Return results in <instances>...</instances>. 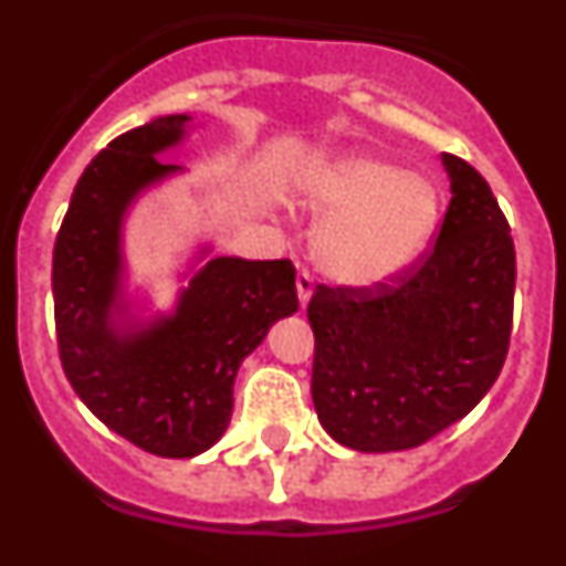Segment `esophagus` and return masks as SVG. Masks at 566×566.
<instances>
[{"instance_id": "1", "label": "esophagus", "mask_w": 566, "mask_h": 566, "mask_svg": "<svg viewBox=\"0 0 566 566\" xmlns=\"http://www.w3.org/2000/svg\"><path fill=\"white\" fill-rule=\"evenodd\" d=\"M312 292H314V274L308 272V269H297V297L303 306L312 300Z\"/></svg>"}]
</instances>
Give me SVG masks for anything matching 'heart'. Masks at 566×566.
<instances>
[{"mask_svg":"<svg viewBox=\"0 0 566 566\" xmlns=\"http://www.w3.org/2000/svg\"><path fill=\"white\" fill-rule=\"evenodd\" d=\"M303 198L326 214L319 266L345 286L397 277L428 247L439 221V189L371 155H345L303 178Z\"/></svg>","mask_w":566,"mask_h":566,"instance_id":"obj_1","label":"heart"}]
</instances>
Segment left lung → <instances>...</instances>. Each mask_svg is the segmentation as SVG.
<instances>
[{
	"label": "left lung",
	"instance_id": "8db88e82",
	"mask_svg": "<svg viewBox=\"0 0 566 566\" xmlns=\"http://www.w3.org/2000/svg\"><path fill=\"white\" fill-rule=\"evenodd\" d=\"M451 203L437 240L377 286L308 300L312 399L328 433L365 453L408 451L470 413L502 371L516 249L479 169L442 155Z\"/></svg>",
	"mask_w": 566,
	"mask_h": 566
}]
</instances>
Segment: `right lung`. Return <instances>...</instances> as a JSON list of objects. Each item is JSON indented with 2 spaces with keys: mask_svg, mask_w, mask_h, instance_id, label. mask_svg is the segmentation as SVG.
<instances>
[{
  "mask_svg": "<svg viewBox=\"0 0 566 566\" xmlns=\"http://www.w3.org/2000/svg\"><path fill=\"white\" fill-rule=\"evenodd\" d=\"M187 122L167 115L113 138L78 178L53 247L59 359L73 391L109 431L167 459L223 437L240 363L300 306L292 260L214 258L172 317L124 337L109 328L122 214L138 189L175 172L155 153L181 142Z\"/></svg>",
  "mask_w": 566,
  "mask_h": 566,
  "instance_id": "obj_1",
  "label": "right lung"
}]
</instances>
